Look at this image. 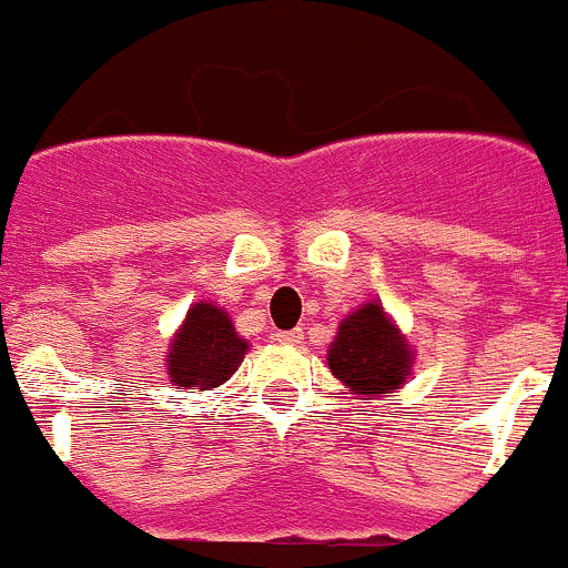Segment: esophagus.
Listing matches in <instances>:
<instances>
[{
    "instance_id": "obj_1",
    "label": "esophagus",
    "mask_w": 568,
    "mask_h": 568,
    "mask_svg": "<svg viewBox=\"0 0 568 568\" xmlns=\"http://www.w3.org/2000/svg\"><path fill=\"white\" fill-rule=\"evenodd\" d=\"M275 341L295 346V344H301V341H304V333H301V329H278V333H275Z\"/></svg>"
}]
</instances>
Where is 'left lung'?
Instances as JSON below:
<instances>
[{
  "label": "left lung",
  "mask_w": 568,
  "mask_h": 568,
  "mask_svg": "<svg viewBox=\"0 0 568 568\" xmlns=\"http://www.w3.org/2000/svg\"><path fill=\"white\" fill-rule=\"evenodd\" d=\"M327 364L361 400H369L398 389L413 361L381 304H364L338 327Z\"/></svg>",
  "instance_id": "1"
}]
</instances>
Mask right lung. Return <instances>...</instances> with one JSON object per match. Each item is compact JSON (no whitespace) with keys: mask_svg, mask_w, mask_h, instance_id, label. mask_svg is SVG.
<instances>
[{"mask_svg":"<svg viewBox=\"0 0 568 568\" xmlns=\"http://www.w3.org/2000/svg\"><path fill=\"white\" fill-rule=\"evenodd\" d=\"M244 353L247 341L235 335L230 315L213 304H195L168 355L170 378L175 386L213 389L235 373Z\"/></svg>","mask_w":568,"mask_h":568,"instance_id":"1","label":"right lung"}]
</instances>
